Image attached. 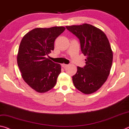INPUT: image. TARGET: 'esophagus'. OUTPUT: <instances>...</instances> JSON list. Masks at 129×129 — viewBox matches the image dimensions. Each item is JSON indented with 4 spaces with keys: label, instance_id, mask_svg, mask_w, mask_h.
Here are the masks:
<instances>
[{
    "label": "esophagus",
    "instance_id": "1",
    "mask_svg": "<svg viewBox=\"0 0 129 129\" xmlns=\"http://www.w3.org/2000/svg\"><path fill=\"white\" fill-rule=\"evenodd\" d=\"M68 65H67V64H62V67L64 68H65L67 67H68Z\"/></svg>",
    "mask_w": 129,
    "mask_h": 129
}]
</instances>
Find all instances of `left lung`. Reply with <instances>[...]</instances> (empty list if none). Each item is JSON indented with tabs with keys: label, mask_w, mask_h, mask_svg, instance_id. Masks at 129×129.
<instances>
[{
	"label": "left lung",
	"mask_w": 129,
	"mask_h": 129,
	"mask_svg": "<svg viewBox=\"0 0 129 129\" xmlns=\"http://www.w3.org/2000/svg\"><path fill=\"white\" fill-rule=\"evenodd\" d=\"M79 39L81 50L87 56L84 68L77 67L72 76L75 87L85 94L98 91L107 80L111 70L113 53L109 41L102 30L91 24L67 26Z\"/></svg>",
	"instance_id": "8db88e82"
}]
</instances>
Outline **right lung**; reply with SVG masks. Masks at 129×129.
<instances>
[{"label":"right lung","instance_id":"obj_1","mask_svg":"<svg viewBox=\"0 0 129 129\" xmlns=\"http://www.w3.org/2000/svg\"><path fill=\"white\" fill-rule=\"evenodd\" d=\"M65 30L63 26L36 28L22 38L17 63L23 80L39 93L50 90L61 73V65L46 58L54 50L56 39Z\"/></svg>","mask_w":129,"mask_h":129}]
</instances>
